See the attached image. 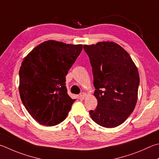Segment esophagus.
I'll return each instance as SVG.
<instances>
[{
	"label": "esophagus",
	"instance_id": "esophagus-1",
	"mask_svg": "<svg viewBox=\"0 0 159 159\" xmlns=\"http://www.w3.org/2000/svg\"><path fill=\"white\" fill-rule=\"evenodd\" d=\"M85 96H86V94L85 93V92H81V93L80 94V97L82 98V99H84Z\"/></svg>",
	"mask_w": 159,
	"mask_h": 159
}]
</instances>
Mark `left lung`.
<instances>
[{
    "mask_svg": "<svg viewBox=\"0 0 159 159\" xmlns=\"http://www.w3.org/2000/svg\"><path fill=\"white\" fill-rule=\"evenodd\" d=\"M92 68L97 106L91 118L106 128L119 126L134 111L140 78L129 54L116 43L84 45Z\"/></svg>",
    "mask_w": 159,
    "mask_h": 159,
    "instance_id": "left-lung-1",
    "label": "left lung"
}]
</instances>
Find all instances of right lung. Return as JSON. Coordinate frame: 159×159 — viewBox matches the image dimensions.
<instances>
[{"instance_id": "add662e5", "label": "right lung", "mask_w": 159, "mask_h": 159, "mask_svg": "<svg viewBox=\"0 0 159 159\" xmlns=\"http://www.w3.org/2000/svg\"><path fill=\"white\" fill-rule=\"evenodd\" d=\"M82 48L81 44L48 40L34 48L22 62L20 97L40 125L55 126L67 117L75 100L67 94L66 76Z\"/></svg>"}]
</instances>
